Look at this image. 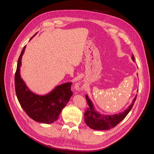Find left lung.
<instances>
[{
  "label": "left lung",
  "instance_id": "left-lung-1",
  "mask_svg": "<svg viewBox=\"0 0 154 154\" xmlns=\"http://www.w3.org/2000/svg\"><path fill=\"white\" fill-rule=\"evenodd\" d=\"M132 59L135 62L134 55L132 56ZM86 101L88 105L84 113V118L85 123L88 127L97 130H109L110 128L115 127L116 125L119 124L122 121L125 119L126 116L131 110L132 106L136 101L137 95L134 97L132 101V104L129 106L128 108L125 110L123 112L119 113V114L105 116L99 114L95 110L91 101L88 98L87 95H86Z\"/></svg>",
  "mask_w": 154,
  "mask_h": 154
}]
</instances>
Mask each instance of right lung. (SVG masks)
Instances as JSON below:
<instances>
[{
  "label": "right lung",
  "instance_id": "1",
  "mask_svg": "<svg viewBox=\"0 0 154 154\" xmlns=\"http://www.w3.org/2000/svg\"><path fill=\"white\" fill-rule=\"evenodd\" d=\"M25 49L26 45L18 58L15 75L17 99L26 113L35 122L46 124L53 123L58 119L62 109L72 95V83L58 85L49 94L45 96H38L31 92L20 75L21 60Z\"/></svg>",
  "mask_w": 154,
  "mask_h": 154
}]
</instances>
